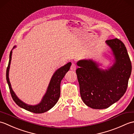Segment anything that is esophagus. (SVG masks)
<instances>
[{
	"label": "esophagus",
	"instance_id": "34e87169",
	"mask_svg": "<svg viewBox=\"0 0 134 134\" xmlns=\"http://www.w3.org/2000/svg\"><path fill=\"white\" fill-rule=\"evenodd\" d=\"M76 67L75 64L74 63H72L71 64V67H70V70H72V71H74V70H76Z\"/></svg>",
	"mask_w": 134,
	"mask_h": 134
}]
</instances>
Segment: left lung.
Wrapping results in <instances>:
<instances>
[{"instance_id": "8db88e82", "label": "left lung", "mask_w": 134, "mask_h": 134, "mask_svg": "<svg viewBox=\"0 0 134 134\" xmlns=\"http://www.w3.org/2000/svg\"><path fill=\"white\" fill-rule=\"evenodd\" d=\"M113 56V64L107 69L92 59L76 63L78 81L82 101L93 109H102L118 101L124 93L131 74L132 65L123 42L115 38L105 41Z\"/></svg>"}]
</instances>
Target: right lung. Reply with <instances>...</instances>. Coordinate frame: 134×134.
<instances>
[{
    "instance_id": "right-lung-1",
    "label": "right lung",
    "mask_w": 134,
    "mask_h": 134,
    "mask_svg": "<svg viewBox=\"0 0 134 134\" xmlns=\"http://www.w3.org/2000/svg\"><path fill=\"white\" fill-rule=\"evenodd\" d=\"M16 48L14 46L13 49ZM11 51L10 53L9 62H8V67L6 70V80L9 87L11 97L14 102L21 107L25 110L32 112L35 113H42L49 110L51 108H53L55 105L58 101L60 96V83L62 79L64 78L65 74H66L71 65V63L69 62L67 64L63 65L57 70L54 72L52 78L51 79L49 85L47 89V92L45 93L43 97L42 98L41 101L38 104L35 105H29L24 102L21 101L18 97L16 96L15 93H14L9 79V70L10 67V64L11 61V56H12V51Z\"/></svg>"
}]
</instances>
